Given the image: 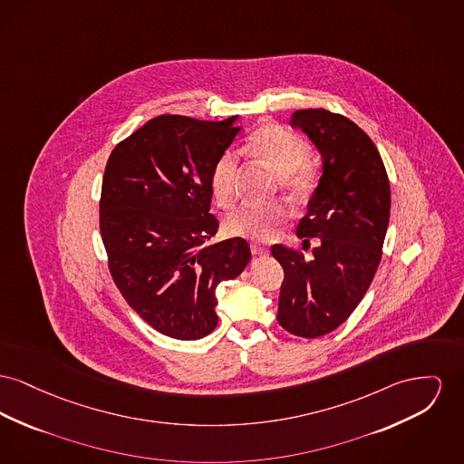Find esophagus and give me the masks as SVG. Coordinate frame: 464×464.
Returning a JSON list of instances; mask_svg holds the SVG:
<instances>
[{"label":"esophagus","instance_id":"1","mask_svg":"<svg viewBox=\"0 0 464 464\" xmlns=\"http://www.w3.org/2000/svg\"><path fill=\"white\" fill-rule=\"evenodd\" d=\"M250 250L254 256H265L268 254V246H261V244H250Z\"/></svg>","mask_w":464,"mask_h":464}]
</instances>
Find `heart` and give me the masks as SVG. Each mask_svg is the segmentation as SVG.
<instances>
[{
    "label": "heart",
    "mask_w": 464,
    "mask_h": 464,
    "mask_svg": "<svg viewBox=\"0 0 464 464\" xmlns=\"http://www.w3.org/2000/svg\"><path fill=\"white\" fill-rule=\"evenodd\" d=\"M248 150L280 175V186L295 198H306L319 186V169L308 161L312 145L296 131L280 124H265L250 133ZM238 156L226 149L210 169V191L220 208H229L237 199ZM289 210L280 201L246 203L226 218V231L248 240H268L287 220Z\"/></svg>",
    "instance_id": "b5f03b06"
}]
</instances>
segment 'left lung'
Returning a JSON list of instances; mask_svg holds the SVG:
<instances>
[{
    "label": "left lung",
    "instance_id": "1",
    "mask_svg": "<svg viewBox=\"0 0 464 464\" xmlns=\"http://www.w3.org/2000/svg\"><path fill=\"white\" fill-rule=\"evenodd\" d=\"M300 128L323 154L324 173L296 235L317 240L314 257L275 244L284 268L278 324L295 336L317 338L343 324L366 295L382 259L391 188L381 154L355 122L324 109L296 110Z\"/></svg>",
    "mask_w": 464,
    "mask_h": 464
}]
</instances>
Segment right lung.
<instances>
[{"instance_id":"add662e5","label":"right lung","mask_w":464,"mask_h":464,"mask_svg":"<svg viewBox=\"0 0 464 464\" xmlns=\"http://www.w3.org/2000/svg\"><path fill=\"white\" fill-rule=\"evenodd\" d=\"M220 122L158 115L110 154L100 198V231L109 270L128 304L177 340H198L218 326L216 289L244 272V238L208 246L210 169L242 130Z\"/></svg>"}]
</instances>
